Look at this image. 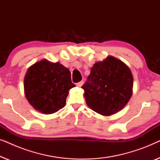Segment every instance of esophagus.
<instances>
[{
  "instance_id": "esophagus-1",
  "label": "esophagus",
  "mask_w": 160,
  "mask_h": 160,
  "mask_svg": "<svg viewBox=\"0 0 160 160\" xmlns=\"http://www.w3.org/2000/svg\"><path fill=\"white\" fill-rule=\"evenodd\" d=\"M83 84H84V82H83V81H81L80 82H78V83H77V84H76V86L78 87H81L83 85Z\"/></svg>"
}]
</instances>
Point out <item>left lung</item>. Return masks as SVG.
<instances>
[{"mask_svg": "<svg viewBox=\"0 0 160 160\" xmlns=\"http://www.w3.org/2000/svg\"><path fill=\"white\" fill-rule=\"evenodd\" d=\"M133 76L122 60L108 56L95 62L82 87L89 108L103 116L113 115L126 106L132 95Z\"/></svg>", "mask_w": 160, "mask_h": 160, "instance_id": "left-lung-1", "label": "left lung"}]
</instances>
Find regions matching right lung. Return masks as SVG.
Masks as SVG:
<instances>
[{
  "label": "right lung",
  "mask_w": 160,
  "mask_h": 160,
  "mask_svg": "<svg viewBox=\"0 0 160 160\" xmlns=\"http://www.w3.org/2000/svg\"><path fill=\"white\" fill-rule=\"evenodd\" d=\"M74 87L68 68L46 59L32 65L24 78V92L28 101L43 114L62 108L69 90Z\"/></svg>",
  "instance_id": "add662e5"
}]
</instances>
